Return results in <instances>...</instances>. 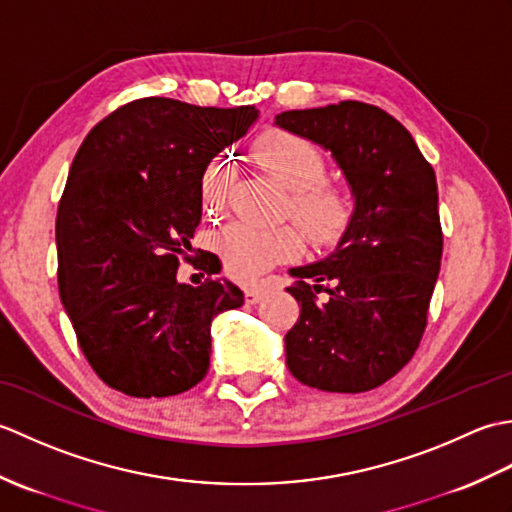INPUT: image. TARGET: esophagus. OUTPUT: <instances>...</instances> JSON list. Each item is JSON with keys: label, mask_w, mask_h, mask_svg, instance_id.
<instances>
[{"label": "esophagus", "mask_w": 512, "mask_h": 512, "mask_svg": "<svg viewBox=\"0 0 512 512\" xmlns=\"http://www.w3.org/2000/svg\"><path fill=\"white\" fill-rule=\"evenodd\" d=\"M266 288H248L244 290V299L246 303H259L264 297H266Z\"/></svg>", "instance_id": "1"}]
</instances>
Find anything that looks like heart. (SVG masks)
Listing matches in <instances>:
<instances>
[{"label":"heart","mask_w":512,"mask_h":512,"mask_svg":"<svg viewBox=\"0 0 512 512\" xmlns=\"http://www.w3.org/2000/svg\"><path fill=\"white\" fill-rule=\"evenodd\" d=\"M255 158L284 187L288 213L312 244L332 246L347 233L354 220L352 193L339 184H323L325 158L308 138L290 132H266L255 145ZM226 156L213 158L204 169L200 195L206 213H220L228 189ZM217 250L224 266L239 281H255L275 264L301 255V235L290 226L257 228L244 222L226 224L217 233Z\"/></svg>","instance_id":"obj_1"}]
</instances>
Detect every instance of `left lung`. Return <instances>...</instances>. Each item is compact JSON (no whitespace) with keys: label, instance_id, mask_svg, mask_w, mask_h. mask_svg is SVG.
I'll return each instance as SVG.
<instances>
[{"label":"left lung","instance_id":"left-lung-1","mask_svg":"<svg viewBox=\"0 0 512 512\" xmlns=\"http://www.w3.org/2000/svg\"><path fill=\"white\" fill-rule=\"evenodd\" d=\"M275 125L330 151L354 198L352 226L332 253L290 268L301 314L284 339L286 363L303 385L361 394L411 361L427 325L442 259L436 173L376 105L290 110Z\"/></svg>","mask_w":512,"mask_h":512}]
</instances>
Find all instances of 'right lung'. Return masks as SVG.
Returning <instances> with one entry per match:
<instances>
[{
  "label": "right lung",
  "instance_id": "obj_1",
  "mask_svg": "<svg viewBox=\"0 0 512 512\" xmlns=\"http://www.w3.org/2000/svg\"><path fill=\"white\" fill-rule=\"evenodd\" d=\"M257 116L253 105L149 96L103 118L76 151L57 213L59 295L85 358L112 389L165 398L209 372L211 321L242 306L244 292L213 277L180 284L178 266L191 262L206 165ZM204 273L220 268L206 257Z\"/></svg>",
  "mask_w": 512,
  "mask_h": 512
}]
</instances>
